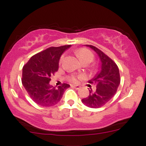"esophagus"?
<instances>
[{
    "instance_id": "obj_1",
    "label": "esophagus",
    "mask_w": 146,
    "mask_h": 146,
    "mask_svg": "<svg viewBox=\"0 0 146 146\" xmlns=\"http://www.w3.org/2000/svg\"><path fill=\"white\" fill-rule=\"evenodd\" d=\"M71 87L73 88L76 89V90H78L80 88L79 86H77V85H72V86H71Z\"/></svg>"
}]
</instances>
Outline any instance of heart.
Instances as JSON below:
<instances>
[{
    "label": "heart",
    "mask_w": 146,
    "mask_h": 146,
    "mask_svg": "<svg viewBox=\"0 0 146 146\" xmlns=\"http://www.w3.org/2000/svg\"><path fill=\"white\" fill-rule=\"evenodd\" d=\"M75 53L83 64H90V62L93 61V60L94 58V55L93 53L90 51V50L87 49V48H79V49L76 50ZM64 60V55H62L59 60L60 65H61L63 63ZM83 76H84L83 75H75V74H71V75H70L68 77V80L69 81L76 83L77 82L78 78H82Z\"/></svg>",
    "instance_id": "1"
}]
</instances>
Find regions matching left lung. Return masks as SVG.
<instances>
[{
  "label": "left lung",
  "mask_w": 146,
  "mask_h": 146,
  "mask_svg": "<svg viewBox=\"0 0 146 146\" xmlns=\"http://www.w3.org/2000/svg\"><path fill=\"white\" fill-rule=\"evenodd\" d=\"M90 47L99 56L101 61V71L89 81L90 84H96V90H89L90 94L82 99V103L90 108H100L108 103L115 94L120 84L118 67L110 58L103 51L91 45Z\"/></svg>",
  "instance_id": "obj_1"
}]
</instances>
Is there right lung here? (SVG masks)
Segmentation results:
<instances>
[{
    "label": "right lung",
    "instance_id": "1",
    "mask_svg": "<svg viewBox=\"0 0 146 146\" xmlns=\"http://www.w3.org/2000/svg\"><path fill=\"white\" fill-rule=\"evenodd\" d=\"M71 45L51 47L32 56L23 68L22 84L34 102L52 106L59 102L64 92L70 87L64 83L58 88L50 85V77L58 69L59 60Z\"/></svg>",
    "mask_w": 146,
    "mask_h": 146
}]
</instances>
